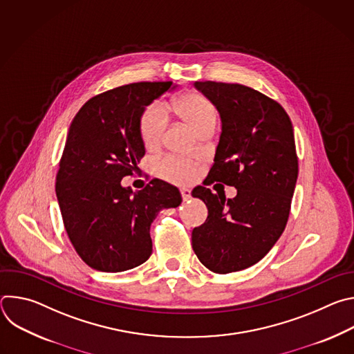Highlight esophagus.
<instances>
[{"instance_id":"34e87169","label":"esophagus","mask_w":354,"mask_h":354,"mask_svg":"<svg viewBox=\"0 0 354 354\" xmlns=\"http://www.w3.org/2000/svg\"><path fill=\"white\" fill-rule=\"evenodd\" d=\"M180 194H182V198L186 201L190 198V190L187 187H182L180 189Z\"/></svg>"}]
</instances>
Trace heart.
<instances>
[{"instance_id": "heart-1", "label": "heart", "mask_w": 354, "mask_h": 354, "mask_svg": "<svg viewBox=\"0 0 354 354\" xmlns=\"http://www.w3.org/2000/svg\"><path fill=\"white\" fill-rule=\"evenodd\" d=\"M172 109L185 123H187L196 133L206 129H216L218 113L214 105L207 97L196 92L180 93L172 104ZM167 118L164 111L158 105L147 106L138 122V131L142 144L147 148L157 147L165 133ZM158 172L162 178L176 182L186 183L194 179L197 175V168L194 164L168 157L158 164Z\"/></svg>"}]
</instances>
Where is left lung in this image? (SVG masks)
Masks as SVG:
<instances>
[{
  "label": "left lung",
  "instance_id": "left-lung-1",
  "mask_svg": "<svg viewBox=\"0 0 354 354\" xmlns=\"http://www.w3.org/2000/svg\"><path fill=\"white\" fill-rule=\"evenodd\" d=\"M217 108L221 136L205 185L220 181L237 189L234 199L198 186L192 192L207 206L205 224L193 228L198 261L220 274L258 263L283 234L298 176L292 124L280 104L241 84L196 81Z\"/></svg>",
  "mask_w": 354,
  "mask_h": 354
}]
</instances>
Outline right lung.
Returning <instances> with one entry per match:
<instances>
[{
    "instance_id": "1",
    "label": "right lung",
    "mask_w": 354,
    "mask_h": 354,
    "mask_svg": "<svg viewBox=\"0 0 354 354\" xmlns=\"http://www.w3.org/2000/svg\"><path fill=\"white\" fill-rule=\"evenodd\" d=\"M171 81L134 82L91 97L71 122L56 194L67 235L80 258L99 272H124L153 254L149 227L162 209L182 203L179 190L154 179L123 187L145 148L138 122Z\"/></svg>"
}]
</instances>
